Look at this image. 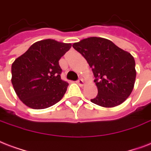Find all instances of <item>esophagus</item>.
Instances as JSON below:
<instances>
[{
  "instance_id": "obj_1",
  "label": "esophagus",
  "mask_w": 151,
  "mask_h": 151,
  "mask_svg": "<svg viewBox=\"0 0 151 151\" xmlns=\"http://www.w3.org/2000/svg\"><path fill=\"white\" fill-rule=\"evenodd\" d=\"M76 83L78 84H79V86H83V84H84L83 80V79H81V78L78 79V80H77V81H76Z\"/></svg>"
}]
</instances>
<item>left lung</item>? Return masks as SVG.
Returning <instances> with one entry per match:
<instances>
[{
	"instance_id": "1",
	"label": "left lung",
	"mask_w": 151,
	"mask_h": 151,
	"mask_svg": "<svg viewBox=\"0 0 151 151\" xmlns=\"http://www.w3.org/2000/svg\"><path fill=\"white\" fill-rule=\"evenodd\" d=\"M92 68L98 95L91 101L103 107H114L128 99L135 84L134 57L110 40L91 37L72 45Z\"/></svg>"
}]
</instances>
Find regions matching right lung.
Instances as JSON below:
<instances>
[{
	"label": "right lung",
	"mask_w": 151,
	"mask_h": 151,
	"mask_svg": "<svg viewBox=\"0 0 151 151\" xmlns=\"http://www.w3.org/2000/svg\"><path fill=\"white\" fill-rule=\"evenodd\" d=\"M70 43L45 39L34 43L12 65V83L17 96L35 109L49 108L61 100L68 83L60 78L59 60Z\"/></svg>",
	"instance_id": "add662e5"
}]
</instances>
